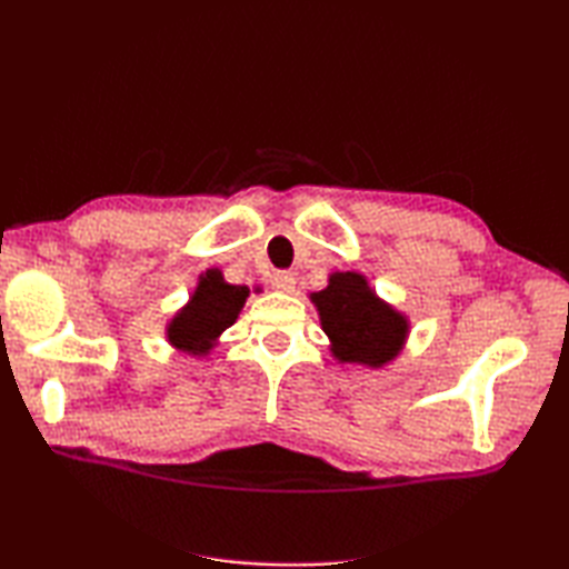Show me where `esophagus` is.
Wrapping results in <instances>:
<instances>
[{
	"instance_id": "1",
	"label": "esophagus",
	"mask_w": 569,
	"mask_h": 569,
	"mask_svg": "<svg viewBox=\"0 0 569 569\" xmlns=\"http://www.w3.org/2000/svg\"><path fill=\"white\" fill-rule=\"evenodd\" d=\"M271 286L276 288V291H293V286H296V278H293V273H288V271H276L273 273V278H271Z\"/></svg>"
}]
</instances>
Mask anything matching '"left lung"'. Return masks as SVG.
Masks as SVG:
<instances>
[{
  "mask_svg": "<svg viewBox=\"0 0 569 569\" xmlns=\"http://www.w3.org/2000/svg\"><path fill=\"white\" fill-rule=\"evenodd\" d=\"M311 298L336 359L381 366L399 353L407 321L373 296L363 276L333 273L329 286Z\"/></svg>",
  "mask_w": 569,
  "mask_h": 569,
  "instance_id": "1",
  "label": "left lung"
}]
</instances>
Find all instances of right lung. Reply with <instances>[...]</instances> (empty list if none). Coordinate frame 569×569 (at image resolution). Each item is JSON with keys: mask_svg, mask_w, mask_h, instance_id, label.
<instances>
[{"mask_svg": "<svg viewBox=\"0 0 569 569\" xmlns=\"http://www.w3.org/2000/svg\"><path fill=\"white\" fill-rule=\"evenodd\" d=\"M248 298L246 286H230L220 271L200 276L190 303L172 319L168 339L190 353H206L228 326H233Z\"/></svg>", "mask_w": 569, "mask_h": 569, "instance_id": "1", "label": "right lung"}]
</instances>
